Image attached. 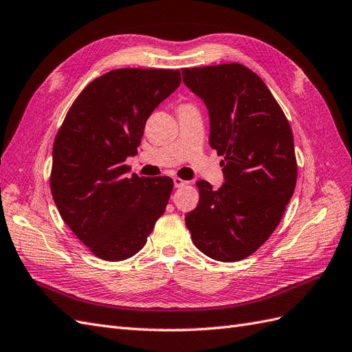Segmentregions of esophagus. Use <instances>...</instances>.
I'll use <instances>...</instances> for the list:
<instances>
[{
    "label": "esophagus",
    "instance_id": "34e87169",
    "mask_svg": "<svg viewBox=\"0 0 352 352\" xmlns=\"http://www.w3.org/2000/svg\"><path fill=\"white\" fill-rule=\"evenodd\" d=\"M186 184H188V182H184V179L178 178V177L174 178V186H175V187H183V186H186Z\"/></svg>",
    "mask_w": 352,
    "mask_h": 352
}]
</instances>
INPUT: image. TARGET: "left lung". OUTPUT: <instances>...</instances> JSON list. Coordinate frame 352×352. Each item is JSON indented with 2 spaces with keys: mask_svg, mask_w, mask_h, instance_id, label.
Masks as SVG:
<instances>
[{
  "mask_svg": "<svg viewBox=\"0 0 352 352\" xmlns=\"http://www.w3.org/2000/svg\"><path fill=\"white\" fill-rule=\"evenodd\" d=\"M184 84L209 110V144L226 183L199 179V204L186 215L196 248L221 263L252 255L273 234L296 186L292 128L255 72L240 63L183 69Z\"/></svg>",
  "mask_w": 352,
  "mask_h": 352,
  "instance_id": "1",
  "label": "left lung"
}]
</instances>
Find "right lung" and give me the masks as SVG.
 <instances>
[{
	"label": "right lung",
	"mask_w": 352,
	"mask_h": 352,
	"mask_svg": "<svg viewBox=\"0 0 352 352\" xmlns=\"http://www.w3.org/2000/svg\"><path fill=\"white\" fill-rule=\"evenodd\" d=\"M182 84L173 69H115L89 82L58 128L50 187L75 236L104 261H124L147 242L165 212L169 177H126L147 118Z\"/></svg>",
	"instance_id": "right-lung-1"
}]
</instances>
